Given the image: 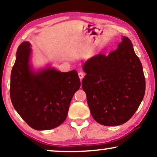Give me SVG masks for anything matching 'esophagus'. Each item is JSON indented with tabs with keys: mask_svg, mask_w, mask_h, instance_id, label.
I'll return each instance as SVG.
<instances>
[{
	"mask_svg": "<svg viewBox=\"0 0 157 157\" xmlns=\"http://www.w3.org/2000/svg\"><path fill=\"white\" fill-rule=\"evenodd\" d=\"M83 76H84V74H83V72H81V71L78 72V77H79V78L81 79V80H82Z\"/></svg>",
	"mask_w": 157,
	"mask_h": 157,
	"instance_id": "34e87169",
	"label": "esophagus"
}]
</instances>
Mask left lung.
<instances>
[{"instance_id": "obj_1", "label": "left lung", "mask_w": 157, "mask_h": 157, "mask_svg": "<svg viewBox=\"0 0 157 157\" xmlns=\"http://www.w3.org/2000/svg\"><path fill=\"white\" fill-rule=\"evenodd\" d=\"M82 80L92 117L104 126L126 123L138 109L145 94L142 65L132 43L123 36L115 51L98 54L84 63Z\"/></svg>"}]
</instances>
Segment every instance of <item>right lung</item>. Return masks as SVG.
<instances>
[{"label":"right lung","mask_w":157,"mask_h":157,"mask_svg":"<svg viewBox=\"0 0 157 157\" xmlns=\"http://www.w3.org/2000/svg\"><path fill=\"white\" fill-rule=\"evenodd\" d=\"M30 46L29 41H24L17 49L10 75V99L29 126L36 130L52 129L67 117L80 79L75 70L60 72L48 67L35 73L29 63Z\"/></svg>","instance_id":"1"}]
</instances>
